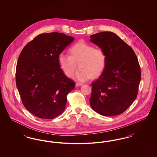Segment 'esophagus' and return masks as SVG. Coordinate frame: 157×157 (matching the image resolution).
Wrapping results in <instances>:
<instances>
[{
  "instance_id": "obj_1",
  "label": "esophagus",
  "mask_w": 157,
  "mask_h": 157,
  "mask_svg": "<svg viewBox=\"0 0 157 157\" xmlns=\"http://www.w3.org/2000/svg\"><path fill=\"white\" fill-rule=\"evenodd\" d=\"M82 83H76V84H75V86H76V87H78V86H82Z\"/></svg>"
}]
</instances>
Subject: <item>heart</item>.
Returning a JSON list of instances; mask_svg holds the SVG:
<instances>
[{
    "mask_svg": "<svg viewBox=\"0 0 157 157\" xmlns=\"http://www.w3.org/2000/svg\"><path fill=\"white\" fill-rule=\"evenodd\" d=\"M69 51L71 56L62 53L58 56L60 68L68 78L73 76L78 64L80 69L75 75L77 81H87L92 76L98 77L103 72L106 58L104 51L100 48H94L91 45L79 41Z\"/></svg>",
    "mask_w": 157,
    "mask_h": 157,
    "instance_id": "b5f03b06",
    "label": "heart"
}]
</instances>
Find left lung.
I'll list each match as a JSON object with an SVG mask.
<instances>
[{"mask_svg": "<svg viewBox=\"0 0 157 157\" xmlns=\"http://www.w3.org/2000/svg\"><path fill=\"white\" fill-rule=\"evenodd\" d=\"M90 37L106 58L103 72L91 83L90 106L103 116L120 115L137 96L141 78L138 60L133 49L113 32H102Z\"/></svg>", "mask_w": 157, "mask_h": 157, "instance_id": "1", "label": "left lung"}]
</instances>
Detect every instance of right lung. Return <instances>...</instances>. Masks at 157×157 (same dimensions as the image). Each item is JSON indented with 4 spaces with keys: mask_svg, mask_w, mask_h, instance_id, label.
<instances>
[{
    "mask_svg": "<svg viewBox=\"0 0 157 157\" xmlns=\"http://www.w3.org/2000/svg\"><path fill=\"white\" fill-rule=\"evenodd\" d=\"M74 37L51 32L37 35L26 45L16 65V83L23 104L35 116L53 119L65 109L75 82L60 69L58 56Z\"/></svg>",
    "mask_w": 157,
    "mask_h": 157,
    "instance_id": "1",
    "label": "right lung"
}]
</instances>
